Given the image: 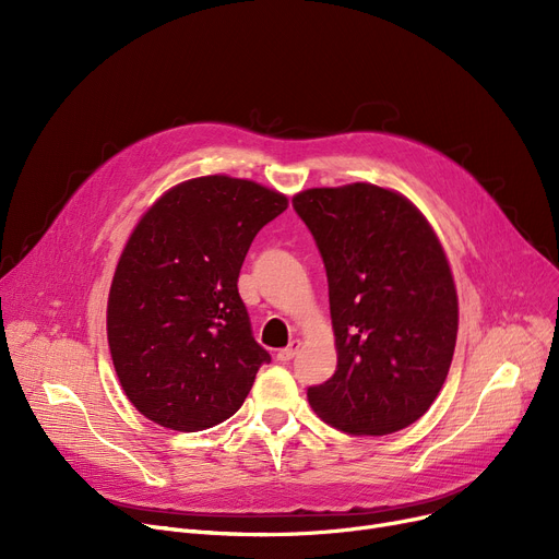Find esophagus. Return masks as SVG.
<instances>
[{"instance_id":"obj_1","label":"esophagus","mask_w":559,"mask_h":559,"mask_svg":"<svg viewBox=\"0 0 559 559\" xmlns=\"http://www.w3.org/2000/svg\"><path fill=\"white\" fill-rule=\"evenodd\" d=\"M299 346H301V342H299V340H292V342H289L285 348H281V350H278V356H276V358H278L281 362H289L292 358L297 356Z\"/></svg>"}]
</instances>
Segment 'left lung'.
I'll list each match as a JSON object with an SVG mask.
<instances>
[{
	"instance_id": "8db88e82",
	"label": "left lung",
	"mask_w": 559,
	"mask_h": 559,
	"mask_svg": "<svg viewBox=\"0 0 559 559\" xmlns=\"http://www.w3.org/2000/svg\"><path fill=\"white\" fill-rule=\"evenodd\" d=\"M324 258L337 369L308 401L350 435L415 424L442 390L457 337V292L428 219L371 183L292 199Z\"/></svg>"
}]
</instances>
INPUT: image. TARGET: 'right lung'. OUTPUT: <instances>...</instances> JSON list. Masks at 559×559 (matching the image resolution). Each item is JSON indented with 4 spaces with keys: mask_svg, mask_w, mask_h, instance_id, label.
Here are the masks:
<instances>
[{
    "mask_svg": "<svg viewBox=\"0 0 559 559\" xmlns=\"http://www.w3.org/2000/svg\"><path fill=\"white\" fill-rule=\"evenodd\" d=\"M287 197L199 176L142 215L117 262L106 329L120 385L154 424L197 432L238 413L260 365L238 276L255 233Z\"/></svg>",
    "mask_w": 559,
    "mask_h": 559,
    "instance_id": "add662e5",
    "label": "right lung"
}]
</instances>
